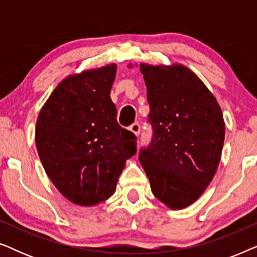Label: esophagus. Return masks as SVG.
I'll return each mask as SVG.
<instances>
[{"label":"esophagus","mask_w":257,"mask_h":257,"mask_svg":"<svg viewBox=\"0 0 257 257\" xmlns=\"http://www.w3.org/2000/svg\"><path fill=\"white\" fill-rule=\"evenodd\" d=\"M140 130H142V127H140L139 122H135V124H132L131 126H130V131L135 133L137 137L140 135Z\"/></svg>","instance_id":"esophagus-1"}]
</instances>
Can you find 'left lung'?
Instances as JSON below:
<instances>
[{
  "mask_svg": "<svg viewBox=\"0 0 257 257\" xmlns=\"http://www.w3.org/2000/svg\"><path fill=\"white\" fill-rule=\"evenodd\" d=\"M153 135L139 160L154 196L172 209L192 205L219 166L222 111L199 77L184 65L140 64Z\"/></svg>",
  "mask_w": 257,
  "mask_h": 257,
  "instance_id": "obj_1",
  "label": "left lung"
}]
</instances>
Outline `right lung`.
Masks as SVG:
<instances>
[{
    "mask_svg": "<svg viewBox=\"0 0 257 257\" xmlns=\"http://www.w3.org/2000/svg\"><path fill=\"white\" fill-rule=\"evenodd\" d=\"M115 64L70 76L42 107L36 147L48 177L73 203L93 206L115 191L137 137L117 121L110 98Z\"/></svg>",
    "mask_w": 257,
    "mask_h": 257,
    "instance_id": "1",
    "label": "right lung"
}]
</instances>
